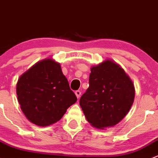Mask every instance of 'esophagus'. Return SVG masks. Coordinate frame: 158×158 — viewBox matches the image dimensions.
<instances>
[{
  "instance_id": "esophagus-1",
  "label": "esophagus",
  "mask_w": 158,
  "mask_h": 158,
  "mask_svg": "<svg viewBox=\"0 0 158 158\" xmlns=\"http://www.w3.org/2000/svg\"><path fill=\"white\" fill-rule=\"evenodd\" d=\"M75 94H76V97H77L78 98H80V95H81V92H80V91H79V90L76 91V92H75Z\"/></svg>"
}]
</instances>
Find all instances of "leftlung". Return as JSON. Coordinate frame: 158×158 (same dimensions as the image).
Here are the masks:
<instances>
[{
  "mask_svg": "<svg viewBox=\"0 0 158 158\" xmlns=\"http://www.w3.org/2000/svg\"><path fill=\"white\" fill-rule=\"evenodd\" d=\"M135 86L120 65L106 60L91 67L89 86L79 105L92 127L105 129L117 125L134 102Z\"/></svg>",
  "mask_w": 158,
  "mask_h": 158,
  "instance_id": "8db88e82",
  "label": "left lung"
}]
</instances>
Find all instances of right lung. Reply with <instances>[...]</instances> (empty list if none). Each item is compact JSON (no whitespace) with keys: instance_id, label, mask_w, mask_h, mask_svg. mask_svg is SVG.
Segmentation results:
<instances>
[{"instance_id":"1","label":"right lung","mask_w":158,"mask_h":158,"mask_svg":"<svg viewBox=\"0 0 158 158\" xmlns=\"http://www.w3.org/2000/svg\"><path fill=\"white\" fill-rule=\"evenodd\" d=\"M16 91L24 115L40 127L60 121L68 108L77 101L61 66L52 58L37 62L23 73Z\"/></svg>"}]
</instances>
